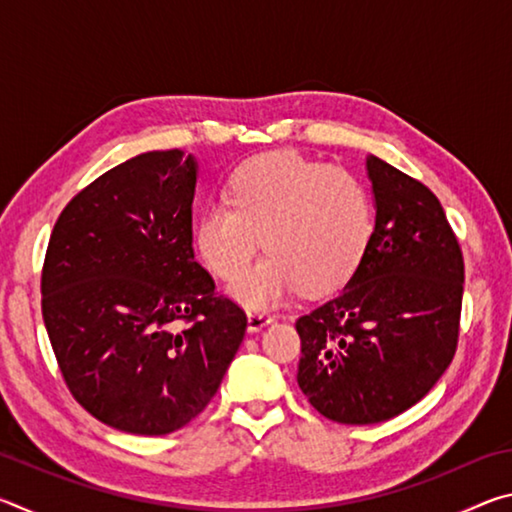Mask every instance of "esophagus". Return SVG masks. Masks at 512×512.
Segmentation results:
<instances>
[{"instance_id":"esophagus-1","label":"esophagus","mask_w":512,"mask_h":512,"mask_svg":"<svg viewBox=\"0 0 512 512\" xmlns=\"http://www.w3.org/2000/svg\"><path fill=\"white\" fill-rule=\"evenodd\" d=\"M273 323V316L266 311H248V332H259Z\"/></svg>"}]
</instances>
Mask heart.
Returning <instances> with one entry per match:
<instances>
[{
    "label": "heart",
    "mask_w": 512,
    "mask_h": 512,
    "mask_svg": "<svg viewBox=\"0 0 512 512\" xmlns=\"http://www.w3.org/2000/svg\"><path fill=\"white\" fill-rule=\"evenodd\" d=\"M375 235V205L352 171L293 151L257 155L235 171L230 201H212L196 221V244L212 271L232 280L261 247L269 255L232 282V296L268 309L298 289L325 296L348 284Z\"/></svg>",
    "instance_id": "b5f03b06"
}]
</instances>
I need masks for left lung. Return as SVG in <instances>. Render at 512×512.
I'll list each match as a JSON object with an SVG mask.
<instances>
[{
	"label": "left lung",
	"instance_id": "left-lung-1",
	"mask_svg": "<svg viewBox=\"0 0 512 512\" xmlns=\"http://www.w3.org/2000/svg\"><path fill=\"white\" fill-rule=\"evenodd\" d=\"M375 235L339 296L296 320L298 386L341 424L411 409L454 359L465 266L443 205L420 180L368 155Z\"/></svg>",
	"mask_w": 512,
	"mask_h": 512
}]
</instances>
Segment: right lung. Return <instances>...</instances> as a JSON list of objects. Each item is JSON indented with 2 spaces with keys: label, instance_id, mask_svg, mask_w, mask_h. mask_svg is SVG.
<instances>
[{
  "label": "right lung",
  "instance_id": "obj_1",
  "mask_svg": "<svg viewBox=\"0 0 512 512\" xmlns=\"http://www.w3.org/2000/svg\"><path fill=\"white\" fill-rule=\"evenodd\" d=\"M196 171L178 149L117 164L60 212L42 266V318L69 393L137 436L194 420L246 334L244 309L194 259Z\"/></svg>",
  "mask_w": 512,
  "mask_h": 512
}]
</instances>
